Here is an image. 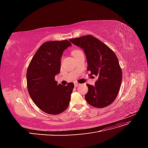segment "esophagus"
Segmentation results:
<instances>
[{
  "instance_id": "esophagus-1",
  "label": "esophagus",
  "mask_w": 148,
  "mask_h": 148,
  "mask_svg": "<svg viewBox=\"0 0 148 148\" xmlns=\"http://www.w3.org/2000/svg\"><path fill=\"white\" fill-rule=\"evenodd\" d=\"M74 84H75V87H77V86H78L79 85V83H77V82H75V83H74Z\"/></svg>"
}]
</instances>
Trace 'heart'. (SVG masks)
I'll return each instance as SVG.
<instances>
[{
  "label": "heart",
  "mask_w": 148,
  "mask_h": 148,
  "mask_svg": "<svg viewBox=\"0 0 148 148\" xmlns=\"http://www.w3.org/2000/svg\"><path fill=\"white\" fill-rule=\"evenodd\" d=\"M80 51H79V50H75V51H73L72 52H71V53H72L73 56H74L75 54H76V53L79 52H80Z\"/></svg>",
  "instance_id": "1"
}]
</instances>
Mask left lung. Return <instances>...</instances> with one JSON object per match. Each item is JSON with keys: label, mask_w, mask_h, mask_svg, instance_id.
I'll use <instances>...</instances> for the list:
<instances>
[{"label": "left lung", "mask_w": 148, "mask_h": 148, "mask_svg": "<svg viewBox=\"0 0 148 148\" xmlns=\"http://www.w3.org/2000/svg\"><path fill=\"white\" fill-rule=\"evenodd\" d=\"M69 41L82 48L86 55L88 71L98 79L95 85L87 84L85 99L97 108L109 106L117 97L122 81V71L115 53L100 40L87 35Z\"/></svg>", "instance_id": "obj_1"}]
</instances>
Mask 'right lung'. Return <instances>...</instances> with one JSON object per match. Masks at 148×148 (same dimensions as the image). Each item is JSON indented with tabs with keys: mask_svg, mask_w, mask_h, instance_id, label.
<instances>
[{
	"mask_svg": "<svg viewBox=\"0 0 148 148\" xmlns=\"http://www.w3.org/2000/svg\"><path fill=\"white\" fill-rule=\"evenodd\" d=\"M71 46L67 40L44 42L28 66L26 80L29 95L38 108L47 114H59L69 106L74 84H57L55 77L60 73L63 52Z\"/></svg>",
	"mask_w": 148,
	"mask_h": 148,
	"instance_id": "add662e5",
	"label": "right lung"
}]
</instances>
